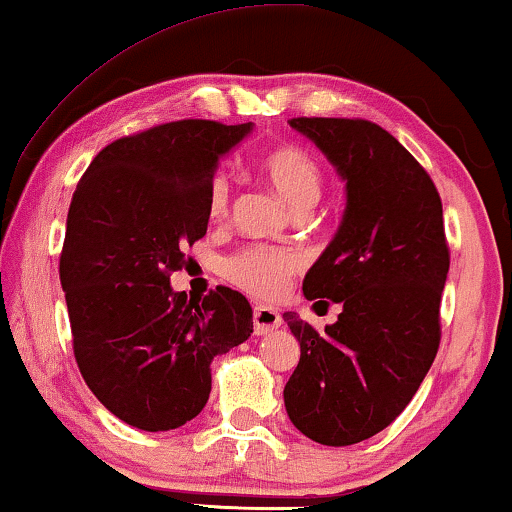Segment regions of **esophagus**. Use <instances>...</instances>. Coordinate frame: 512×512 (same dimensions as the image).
<instances>
[{"instance_id":"1","label":"esophagus","mask_w":512,"mask_h":512,"mask_svg":"<svg viewBox=\"0 0 512 512\" xmlns=\"http://www.w3.org/2000/svg\"><path fill=\"white\" fill-rule=\"evenodd\" d=\"M282 326V314L275 307L268 305H256L254 307V331L258 335H268Z\"/></svg>"}]
</instances>
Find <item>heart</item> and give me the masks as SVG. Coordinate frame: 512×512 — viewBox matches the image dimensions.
<instances>
[{"instance_id":"1","label":"heart","mask_w":512,"mask_h":512,"mask_svg":"<svg viewBox=\"0 0 512 512\" xmlns=\"http://www.w3.org/2000/svg\"><path fill=\"white\" fill-rule=\"evenodd\" d=\"M261 172L268 184L296 209L305 212L319 200L324 188V170L310 151L300 146H279L263 158ZM230 200L228 179L219 174L209 186V214H226ZM298 268L296 256L282 249L249 247L223 263V275L249 296L272 300L289 289V279Z\"/></svg>"}]
</instances>
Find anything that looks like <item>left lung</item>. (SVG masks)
Wrapping results in <instances>:
<instances>
[{
  "label": "left lung",
  "mask_w": 512,
  "mask_h": 512,
  "mask_svg": "<svg viewBox=\"0 0 512 512\" xmlns=\"http://www.w3.org/2000/svg\"><path fill=\"white\" fill-rule=\"evenodd\" d=\"M289 123L345 181V212L303 279L307 300L340 303L338 321L317 333L284 312L300 345L284 405L303 436L345 447L387 429L436 359L450 270L443 205L424 167L380 125Z\"/></svg>",
  "instance_id": "left-lung-1"
}]
</instances>
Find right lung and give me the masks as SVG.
I'll return each mask as SVG.
<instances>
[{"label":"right lung","mask_w":512,"mask_h":512,"mask_svg":"<svg viewBox=\"0 0 512 512\" xmlns=\"http://www.w3.org/2000/svg\"><path fill=\"white\" fill-rule=\"evenodd\" d=\"M251 130L191 118L116 139L74 191L60 256L74 356L97 401L135 429L198 417L214 356L254 333L242 293L219 286L195 303L170 286L181 249L207 233L219 160Z\"/></svg>","instance_id":"1"}]
</instances>
